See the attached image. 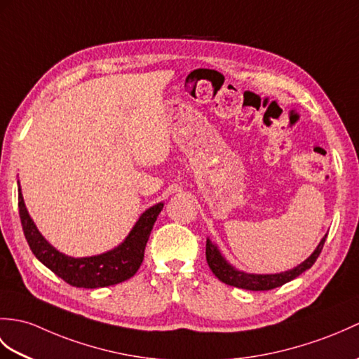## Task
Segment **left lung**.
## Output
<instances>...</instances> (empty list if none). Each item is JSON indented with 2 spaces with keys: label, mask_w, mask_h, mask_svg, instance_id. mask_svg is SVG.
Instances as JSON below:
<instances>
[{
  "label": "left lung",
  "mask_w": 359,
  "mask_h": 359,
  "mask_svg": "<svg viewBox=\"0 0 359 359\" xmlns=\"http://www.w3.org/2000/svg\"><path fill=\"white\" fill-rule=\"evenodd\" d=\"M327 234L321 238L318 246L315 248V251L307 257L303 263H299L292 269L278 272V273H248V272L236 269L234 266H232L226 258L222 255L217 245H214L210 238H206V262L215 277H217L220 281L226 283L229 286L246 289V290H271V289L286 285V283L292 281L304 271L311 269L312 264L316 262V258H318L321 252Z\"/></svg>",
  "instance_id": "obj_1"
}]
</instances>
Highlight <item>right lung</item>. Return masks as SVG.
I'll list each match as a JSON object with an SVG mask.
<instances>
[{
  "label": "right lung",
  "instance_id": "obj_1",
  "mask_svg": "<svg viewBox=\"0 0 359 359\" xmlns=\"http://www.w3.org/2000/svg\"><path fill=\"white\" fill-rule=\"evenodd\" d=\"M18 208L24 236L38 260L74 287L96 289L118 285V283L131 278L137 272L144 262L147 241L151 234L157 215L162 211L163 203L161 202L148 208L119 246L91 257L65 255L48 243L30 217L22 198L20 180Z\"/></svg>",
  "mask_w": 359,
  "mask_h": 359
}]
</instances>
